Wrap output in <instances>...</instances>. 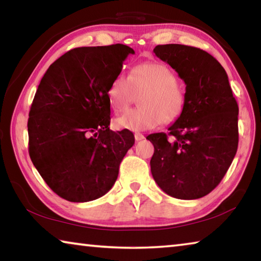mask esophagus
<instances>
[{
  "mask_svg": "<svg viewBox=\"0 0 261 261\" xmlns=\"http://www.w3.org/2000/svg\"><path fill=\"white\" fill-rule=\"evenodd\" d=\"M144 138H145V136H144L143 134H139V132H136V134H135V139H136L137 141L143 140Z\"/></svg>",
  "mask_w": 261,
  "mask_h": 261,
  "instance_id": "1",
  "label": "esophagus"
}]
</instances>
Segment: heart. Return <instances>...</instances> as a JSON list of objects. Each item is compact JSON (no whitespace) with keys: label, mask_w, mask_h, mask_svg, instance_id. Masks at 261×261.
Instances as JSON below:
<instances>
[{"label":"heart","mask_w":261,"mask_h":261,"mask_svg":"<svg viewBox=\"0 0 261 261\" xmlns=\"http://www.w3.org/2000/svg\"><path fill=\"white\" fill-rule=\"evenodd\" d=\"M139 108L129 110L115 118L121 130L145 131L159 124H171L182 116L187 95L177 76L168 65L145 62L131 69L129 76L117 74L107 90L109 103L115 112H123L135 102Z\"/></svg>","instance_id":"obj_1"}]
</instances>
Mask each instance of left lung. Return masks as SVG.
Instances as JSON below:
<instances>
[{
	"instance_id": "left-lung-1",
	"label": "left lung",
	"mask_w": 261,
	"mask_h": 261,
	"mask_svg": "<svg viewBox=\"0 0 261 261\" xmlns=\"http://www.w3.org/2000/svg\"><path fill=\"white\" fill-rule=\"evenodd\" d=\"M183 79L187 105L168 134L146 137L154 145L153 178L177 199H198L224 177L238 146V105L226 70L200 48L169 43L154 48Z\"/></svg>"
}]
</instances>
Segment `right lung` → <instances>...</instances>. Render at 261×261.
<instances>
[{"mask_svg": "<svg viewBox=\"0 0 261 261\" xmlns=\"http://www.w3.org/2000/svg\"><path fill=\"white\" fill-rule=\"evenodd\" d=\"M132 48L121 43L79 47L53 63L31 106L29 153L57 196L91 201L113 188L123 158L135 144L129 130H109L107 90Z\"/></svg>", "mask_w": 261, "mask_h": 261, "instance_id": "obj_1", "label": "right lung"}]
</instances>
